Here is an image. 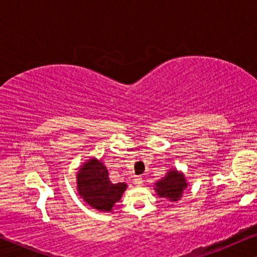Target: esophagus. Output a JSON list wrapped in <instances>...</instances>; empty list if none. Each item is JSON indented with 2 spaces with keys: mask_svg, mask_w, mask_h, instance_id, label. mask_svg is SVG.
<instances>
[{
  "mask_svg": "<svg viewBox=\"0 0 257 257\" xmlns=\"http://www.w3.org/2000/svg\"><path fill=\"white\" fill-rule=\"evenodd\" d=\"M133 182H134V185L141 186L142 183H143V179H142V178H135V179L133 180Z\"/></svg>",
  "mask_w": 257,
  "mask_h": 257,
  "instance_id": "1",
  "label": "esophagus"
}]
</instances>
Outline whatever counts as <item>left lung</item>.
Wrapping results in <instances>:
<instances>
[{
  "label": "left lung",
  "mask_w": 257,
  "mask_h": 257,
  "mask_svg": "<svg viewBox=\"0 0 257 257\" xmlns=\"http://www.w3.org/2000/svg\"><path fill=\"white\" fill-rule=\"evenodd\" d=\"M188 187L185 174L177 168H172L167 171L166 174L162 179L155 182L153 189H155L157 196L165 198L171 203H177L181 200L183 191Z\"/></svg>",
  "instance_id": "left-lung-1"
}]
</instances>
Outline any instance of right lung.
<instances>
[{
    "label": "right lung",
    "instance_id": "add662e5",
    "mask_svg": "<svg viewBox=\"0 0 257 257\" xmlns=\"http://www.w3.org/2000/svg\"><path fill=\"white\" fill-rule=\"evenodd\" d=\"M76 187L80 198L92 209L112 212L113 206L121 200L128 185L124 182L113 183L104 163L92 157L78 167Z\"/></svg>",
    "mask_w": 257,
    "mask_h": 257
}]
</instances>
